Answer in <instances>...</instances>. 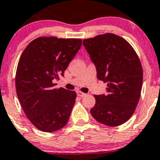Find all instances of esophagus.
Segmentation results:
<instances>
[{
  "label": "esophagus",
  "instance_id": "obj_1",
  "mask_svg": "<svg viewBox=\"0 0 160 160\" xmlns=\"http://www.w3.org/2000/svg\"><path fill=\"white\" fill-rule=\"evenodd\" d=\"M77 96L80 97H84V96H86L85 93H84V92H77Z\"/></svg>",
  "mask_w": 160,
  "mask_h": 160
}]
</instances>
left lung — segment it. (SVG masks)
Listing matches in <instances>:
<instances>
[{
  "mask_svg": "<svg viewBox=\"0 0 160 160\" xmlns=\"http://www.w3.org/2000/svg\"><path fill=\"white\" fill-rule=\"evenodd\" d=\"M97 68V79L107 83L106 92L94 95L92 116L109 126L122 125L134 113L142 85V68L128 42L107 33L83 40Z\"/></svg>",
  "mask_w": 160,
  "mask_h": 160,
  "instance_id": "obj_1",
  "label": "left lung"
}]
</instances>
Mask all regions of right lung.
<instances>
[{
	"label": "right lung",
	"mask_w": 160,
	"mask_h": 160,
	"mask_svg": "<svg viewBox=\"0 0 160 160\" xmlns=\"http://www.w3.org/2000/svg\"><path fill=\"white\" fill-rule=\"evenodd\" d=\"M82 45L80 38L39 37L22 52L15 84L22 109L41 131L54 132L68 123L76 101L75 91L55 88Z\"/></svg>",
	"instance_id": "obj_1"
}]
</instances>
